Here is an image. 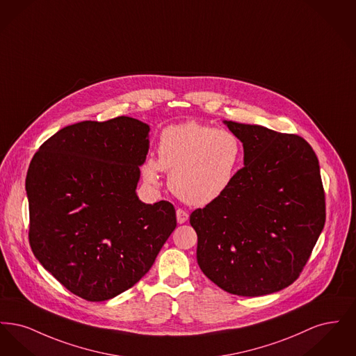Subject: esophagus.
Here are the masks:
<instances>
[{
    "label": "esophagus",
    "instance_id": "obj_1",
    "mask_svg": "<svg viewBox=\"0 0 356 356\" xmlns=\"http://www.w3.org/2000/svg\"><path fill=\"white\" fill-rule=\"evenodd\" d=\"M176 218H177V222H179V224H184V222L188 220L189 215L186 213L184 209H177V211H176Z\"/></svg>",
    "mask_w": 356,
    "mask_h": 356
}]
</instances>
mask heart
<instances>
[{"label":"heart","mask_w":356,"mask_h":356,"mask_svg":"<svg viewBox=\"0 0 356 356\" xmlns=\"http://www.w3.org/2000/svg\"><path fill=\"white\" fill-rule=\"evenodd\" d=\"M159 159H148L143 176L157 186L163 170L170 186L184 203L207 205L222 196L236 179L243 145L235 134L199 122L165 128L157 147Z\"/></svg>","instance_id":"b5f03b06"}]
</instances>
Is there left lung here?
Returning a JSON list of instances; mask_svg holds the SVG:
<instances>
[{
	"label": "left lung",
	"mask_w": 356,
	"mask_h": 356,
	"mask_svg": "<svg viewBox=\"0 0 356 356\" xmlns=\"http://www.w3.org/2000/svg\"><path fill=\"white\" fill-rule=\"evenodd\" d=\"M244 149V167L218 200L191 213L197 263L221 289L261 296L292 284L325 221L318 157L298 135L224 121Z\"/></svg>",
	"instance_id": "obj_1"
}]
</instances>
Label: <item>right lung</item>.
<instances>
[{"label":"right lung","mask_w":356,"mask_h":356,"mask_svg":"<svg viewBox=\"0 0 356 356\" xmlns=\"http://www.w3.org/2000/svg\"><path fill=\"white\" fill-rule=\"evenodd\" d=\"M148 134V124L127 116L81 121L49 137L31 161L32 251L85 300L134 287L176 228L170 202L145 204L136 195Z\"/></svg>","instance_id":"add662e5"}]
</instances>
